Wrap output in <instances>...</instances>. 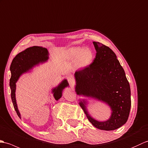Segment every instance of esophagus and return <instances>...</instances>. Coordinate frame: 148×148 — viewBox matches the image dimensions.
Returning a JSON list of instances; mask_svg holds the SVG:
<instances>
[{
  "mask_svg": "<svg viewBox=\"0 0 148 148\" xmlns=\"http://www.w3.org/2000/svg\"><path fill=\"white\" fill-rule=\"evenodd\" d=\"M68 83H69V84L71 85V86H73V85H75V80L72 78H68Z\"/></svg>",
  "mask_w": 148,
  "mask_h": 148,
  "instance_id": "obj_1",
  "label": "esophagus"
}]
</instances>
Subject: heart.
Listing matches in <instances>:
<instances>
[{
    "instance_id": "heart-1",
    "label": "heart",
    "mask_w": 148,
    "mask_h": 148,
    "mask_svg": "<svg viewBox=\"0 0 148 148\" xmlns=\"http://www.w3.org/2000/svg\"><path fill=\"white\" fill-rule=\"evenodd\" d=\"M69 60H75L78 58V63L81 68H85L89 65L93 60L94 54L89 48L80 47H71L67 52Z\"/></svg>"
}]
</instances>
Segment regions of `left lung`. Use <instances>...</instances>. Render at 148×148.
I'll use <instances>...</instances> for the list:
<instances>
[{
  "instance_id": "left-lung-1",
  "label": "left lung",
  "mask_w": 148,
  "mask_h": 148,
  "mask_svg": "<svg viewBox=\"0 0 148 148\" xmlns=\"http://www.w3.org/2000/svg\"><path fill=\"white\" fill-rule=\"evenodd\" d=\"M93 44L97 52L96 58L89 66L75 72V91L78 95L103 101L109 105L112 110L110 119L98 121L88 115L84 103H80L88 121L95 127L115 130L125 123L129 116L130 85L115 53L99 42Z\"/></svg>"
}]
</instances>
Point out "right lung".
Returning <instances> with one entry per match:
<instances>
[{"mask_svg": "<svg viewBox=\"0 0 148 148\" xmlns=\"http://www.w3.org/2000/svg\"><path fill=\"white\" fill-rule=\"evenodd\" d=\"M48 54L47 49L42 47L34 46L29 47L16 55L12 61L10 66L11 77L10 78L9 82L11 91V99L16 112L20 119L21 115L18 109L15 97L16 82L23 73L28 71L29 69L40 62L46 61L48 60ZM67 86H68V82L66 80H64L58 87L52 89V92L54 93V97L56 100L60 99L62 96V91Z\"/></svg>", "mask_w": 148, "mask_h": 148, "instance_id": "1", "label": "right lung"}]
</instances>
